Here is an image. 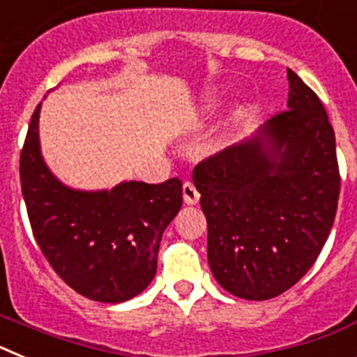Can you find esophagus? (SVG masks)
I'll use <instances>...</instances> for the list:
<instances>
[{
    "label": "esophagus",
    "instance_id": "obj_1",
    "mask_svg": "<svg viewBox=\"0 0 357 357\" xmlns=\"http://www.w3.org/2000/svg\"><path fill=\"white\" fill-rule=\"evenodd\" d=\"M182 195H184V202L188 206H195L200 200V193H198V189L195 188L193 182H184V185H182Z\"/></svg>",
    "mask_w": 357,
    "mask_h": 357
}]
</instances>
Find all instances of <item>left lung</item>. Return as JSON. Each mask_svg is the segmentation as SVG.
<instances>
[{
  "instance_id": "8db88e82",
  "label": "left lung",
  "mask_w": 357,
  "mask_h": 357,
  "mask_svg": "<svg viewBox=\"0 0 357 357\" xmlns=\"http://www.w3.org/2000/svg\"><path fill=\"white\" fill-rule=\"evenodd\" d=\"M288 109L193 172L218 284L247 301L295 286L329 238L340 197L336 137L320 98L288 69Z\"/></svg>"
}]
</instances>
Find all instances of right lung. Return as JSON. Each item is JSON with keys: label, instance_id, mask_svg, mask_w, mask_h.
<instances>
[{"label": "right lung", "instance_id": "1", "mask_svg": "<svg viewBox=\"0 0 357 357\" xmlns=\"http://www.w3.org/2000/svg\"><path fill=\"white\" fill-rule=\"evenodd\" d=\"M39 110L21 150L19 176L28 220L55 273L91 301L118 304L139 295L157 270L164 229L182 207V182H123L110 191H77L40 157Z\"/></svg>", "mask_w": 357, "mask_h": 357}]
</instances>
